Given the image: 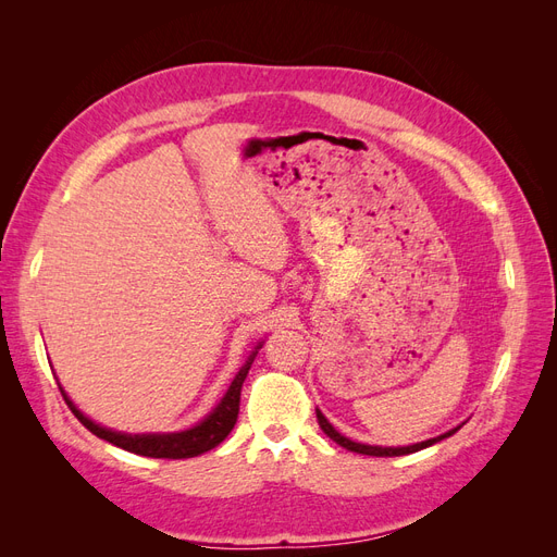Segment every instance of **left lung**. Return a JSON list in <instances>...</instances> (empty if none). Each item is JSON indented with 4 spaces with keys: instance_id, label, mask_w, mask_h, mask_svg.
<instances>
[{
    "instance_id": "1",
    "label": "left lung",
    "mask_w": 557,
    "mask_h": 557,
    "mask_svg": "<svg viewBox=\"0 0 557 557\" xmlns=\"http://www.w3.org/2000/svg\"><path fill=\"white\" fill-rule=\"evenodd\" d=\"M315 418H318V425H320V430H323L332 442H336L339 446H344L346 450H352V453H362V455H376V458H393V455H409V453H416V450H420V448H428V446H432V444H436V442H442V440H446V436H450V434H455V430H448L446 434H440V436H434V440H428V442H420V444H413V446H399V448H383V446H367V444H358V442H350L348 436H344V434H339L336 432L332 425H330V420L320 413L318 409H315Z\"/></svg>"
}]
</instances>
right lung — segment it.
<instances>
[{"mask_svg":"<svg viewBox=\"0 0 557 557\" xmlns=\"http://www.w3.org/2000/svg\"><path fill=\"white\" fill-rule=\"evenodd\" d=\"M258 348L250 352L246 364L239 369V374L234 376L230 391L225 393L221 404H218V407L205 420H201V423H197L190 430H183V432H170V434H123V432H113V430H107L102 425L92 423L88 416H83L74 407V401L66 397V393L62 391V387H60V393H62V397L66 401V407L72 409V413L95 436H99V440H104V442H109V444H113L117 448H123V450H129V453L146 455V458H170V460L195 458V455L207 453V450L215 448L221 442H225V436L232 432L234 423H237L242 385L246 381V374H248L252 360H256V356H258Z\"/></svg>","mask_w":557,"mask_h":557,"instance_id":"1","label":"right lung"}]
</instances>
